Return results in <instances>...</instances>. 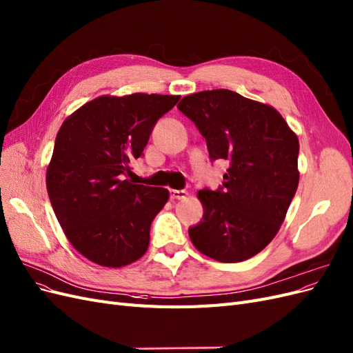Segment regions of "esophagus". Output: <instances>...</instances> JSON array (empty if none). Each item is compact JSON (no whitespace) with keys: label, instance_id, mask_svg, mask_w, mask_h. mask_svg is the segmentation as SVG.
Listing matches in <instances>:
<instances>
[{"label":"esophagus","instance_id":"34e87169","mask_svg":"<svg viewBox=\"0 0 353 353\" xmlns=\"http://www.w3.org/2000/svg\"><path fill=\"white\" fill-rule=\"evenodd\" d=\"M169 194L172 200H183L188 196L185 190H169Z\"/></svg>","mask_w":353,"mask_h":353}]
</instances>
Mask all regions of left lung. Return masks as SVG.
Listing matches in <instances>:
<instances>
[{"instance_id": "obj_1", "label": "left lung", "mask_w": 353, "mask_h": 353, "mask_svg": "<svg viewBox=\"0 0 353 353\" xmlns=\"http://www.w3.org/2000/svg\"><path fill=\"white\" fill-rule=\"evenodd\" d=\"M178 109L205 137L212 160H228L222 187L200 190L194 248L218 262L252 258L279 232L299 185L297 135L272 105L230 90L184 97Z\"/></svg>"}]
</instances>
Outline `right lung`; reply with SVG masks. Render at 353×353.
Returning a JSON list of instances; mask_svg holds the SVG:
<instances>
[{
	"instance_id": "right-lung-1",
	"label": "right lung",
	"mask_w": 353,
	"mask_h": 353,
	"mask_svg": "<svg viewBox=\"0 0 353 353\" xmlns=\"http://www.w3.org/2000/svg\"><path fill=\"white\" fill-rule=\"evenodd\" d=\"M179 95H101L63 122L47 168V191L68 240L88 261L121 268L138 261L166 188L126 179L159 117Z\"/></svg>"
}]
</instances>
